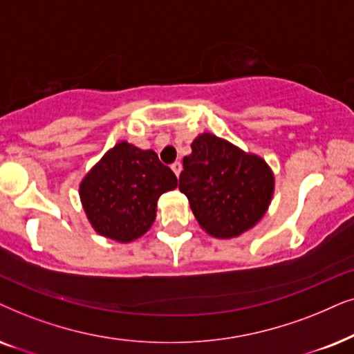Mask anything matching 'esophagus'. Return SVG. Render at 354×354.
I'll return each instance as SVG.
<instances>
[{"label": "esophagus", "mask_w": 354, "mask_h": 354, "mask_svg": "<svg viewBox=\"0 0 354 354\" xmlns=\"http://www.w3.org/2000/svg\"><path fill=\"white\" fill-rule=\"evenodd\" d=\"M171 169L174 171V174H176V176H180V173H181V163H180V162H174V163L171 165Z\"/></svg>", "instance_id": "1"}]
</instances>
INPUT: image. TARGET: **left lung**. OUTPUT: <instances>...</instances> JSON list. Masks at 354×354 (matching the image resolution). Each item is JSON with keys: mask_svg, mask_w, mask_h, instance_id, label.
<instances>
[{"mask_svg": "<svg viewBox=\"0 0 354 354\" xmlns=\"http://www.w3.org/2000/svg\"><path fill=\"white\" fill-rule=\"evenodd\" d=\"M183 160L180 191L201 228L220 239L236 238L256 226L275 189V176L262 157L210 133L192 140Z\"/></svg>", "mask_w": 354, "mask_h": 354, "instance_id": "1", "label": "left lung"}]
</instances>
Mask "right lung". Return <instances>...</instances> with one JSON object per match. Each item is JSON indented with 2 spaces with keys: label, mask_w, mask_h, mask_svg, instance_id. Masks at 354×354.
Returning a JSON list of instances; mask_svg holds the SVG:
<instances>
[{
  "label": "right lung",
  "mask_w": 354,
  "mask_h": 354,
  "mask_svg": "<svg viewBox=\"0 0 354 354\" xmlns=\"http://www.w3.org/2000/svg\"><path fill=\"white\" fill-rule=\"evenodd\" d=\"M176 186L174 173L153 150L121 140L84 176L79 196L88 223L100 236L131 243L149 232L160 196Z\"/></svg>",
  "instance_id": "1"
}]
</instances>
